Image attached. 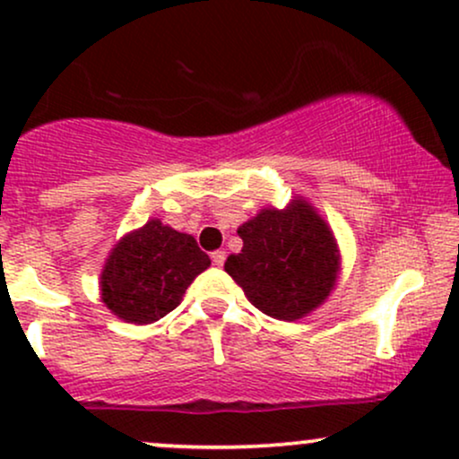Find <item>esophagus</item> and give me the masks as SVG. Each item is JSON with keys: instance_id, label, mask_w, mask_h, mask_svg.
<instances>
[{"instance_id": "esophagus-1", "label": "esophagus", "mask_w": 459, "mask_h": 459, "mask_svg": "<svg viewBox=\"0 0 459 459\" xmlns=\"http://www.w3.org/2000/svg\"><path fill=\"white\" fill-rule=\"evenodd\" d=\"M212 261H213V265L222 267L224 261H226V252H224V250H215V252H212Z\"/></svg>"}]
</instances>
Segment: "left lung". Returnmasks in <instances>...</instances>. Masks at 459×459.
<instances>
[{"label":"left lung","instance_id":"8db88e82","mask_svg":"<svg viewBox=\"0 0 459 459\" xmlns=\"http://www.w3.org/2000/svg\"><path fill=\"white\" fill-rule=\"evenodd\" d=\"M244 241L224 270L265 315L293 321L317 308L339 272L334 237L308 203L296 200L284 212L263 209L239 226Z\"/></svg>","mask_w":459,"mask_h":459}]
</instances>
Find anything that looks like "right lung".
Returning <instances> with one entry per match:
<instances>
[{
    "label": "right lung",
    "mask_w": 459,
    "mask_h": 459,
    "mask_svg": "<svg viewBox=\"0 0 459 459\" xmlns=\"http://www.w3.org/2000/svg\"><path fill=\"white\" fill-rule=\"evenodd\" d=\"M212 265L192 235L151 220L114 247L101 276L103 302L131 324H152L181 302L186 289Z\"/></svg>",
    "instance_id": "1"
}]
</instances>
